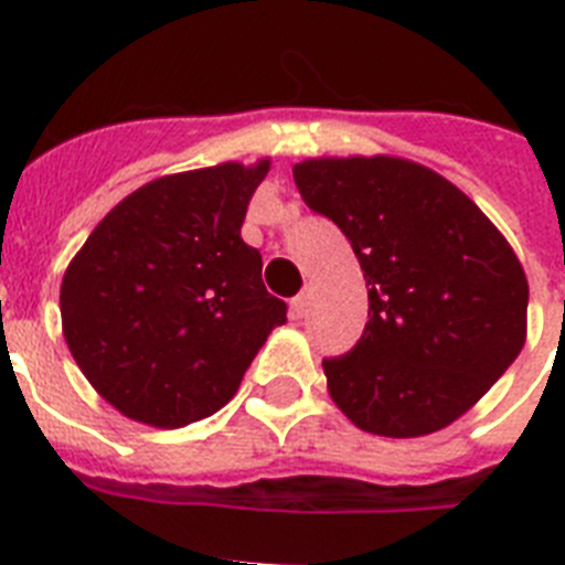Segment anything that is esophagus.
Here are the masks:
<instances>
[{
    "label": "esophagus",
    "instance_id": "1",
    "mask_svg": "<svg viewBox=\"0 0 565 565\" xmlns=\"http://www.w3.org/2000/svg\"><path fill=\"white\" fill-rule=\"evenodd\" d=\"M308 313V294H297V297L291 299V317L294 319H302Z\"/></svg>",
    "mask_w": 565,
    "mask_h": 565
}]
</instances>
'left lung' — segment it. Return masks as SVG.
<instances>
[{"label": "left lung", "mask_w": 565, "mask_h": 565, "mask_svg": "<svg viewBox=\"0 0 565 565\" xmlns=\"http://www.w3.org/2000/svg\"><path fill=\"white\" fill-rule=\"evenodd\" d=\"M302 201L351 239L367 279V326L322 359L328 393L359 430L436 433L507 373L526 342L521 259L458 186L404 158H311Z\"/></svg>", "instance_id": "1"}]
</instances>
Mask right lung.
I'll list each match as a JSON object with an SVG mask.
<instances>
[{
    "instance_id": "add662e5",
    "label": "right lung",
    "mask_w": 565,
    "mask_h": 565,
    "mask_svg": "<svg viewBox=\"0 0 565 565\" xmlns=\"http://www.w3.org/2000/svg\"><path fill=\"white\" fill-rule=\"evenodd\" d=\"M268 158L167 174L93 228L62 279V331L87 382L152 427L212 416L237 393L286 302L239 226Z\"/></svg>"
}]
</instances>
